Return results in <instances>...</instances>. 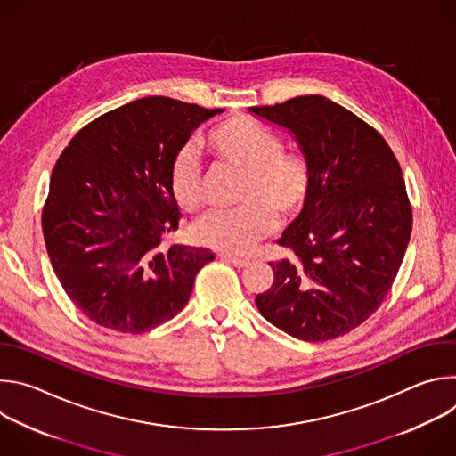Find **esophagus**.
<instances>
[{"mask_svg":"<svg viewBox=\"0 0 456 456\" xmlns=\"http://www.w3.org/2000/svg\"><path fill=\"white\" fill-rule=\"evenodd\" d=\"M220 257L224 259V262L238 267V269H243L248 265V259L247 257H240V256H232V254H220Z\"/></svg>","mask_w":456,"mask_h":456,"instance_id":"obj_1","label":"esophagus"}]
</instances>
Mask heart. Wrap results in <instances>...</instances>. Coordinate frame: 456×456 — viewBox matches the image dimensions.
Wrapping results in <instances>:
<instances>
[{
  "label": "heart",
  "mask_w": 456,
  "mask_h": 456,
  "mask_svg": "<svg viewBox=\"0 0 456 456\" xmlns=\"http://www.w3.org/2000/svg\"><path fill=\"white\" fill-rule=\"evenodd\" d=\"M209 150L227 164L243 169L240 208L213 211L192 225V238L227 254L247 252L276 225V211L292 216L310 197L312 171L306 160L283 153L269 127L247 117H232L208 137ZM169 191L175 204L194 211L202 204L200 162L191 146L178 150L169 166Z\"/></svg>",
  "instance_id": "b5f03b06"
}]
</instances>
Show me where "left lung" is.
<instances>
[{
    "label": "left lung",
    "instance_id": "1",
    "mask_svg": "<svg viewBox=\"0 0 456 456\" xmlns=\"http://www.w3.org/2000/svg\"><path fill=\"white\" fill-rule=\"evenodd\" d=\"M248 111L287 129L312 171L310 197L278 240L294 259L269 264L274 281L256 306L301 341L348 334L387 296L411 236L401 166L379 132L329 97Z\"/></svg>",
    "mask_w": 456,
    "mask_h": 456
}]
</instances>
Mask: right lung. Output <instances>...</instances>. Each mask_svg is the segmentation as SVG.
<instances>
[{"label":"right lung","instance_id":"add662e5","mask_svg":"<svg viewBox=\"0 0 456 456\" xmlns=\"http://www.w3.org/2000/svg\"><path fill=\"white\" fill-rule=\"evenodd\" d=\"M222 111L144 97L86 124L61 153L43 236L61 287L90 321L142 334L187 305L215 254L162 245L180 218L169 166L194 129Z\"/></svg>","mask_w":456,"mask_h":456}]
</instances>
